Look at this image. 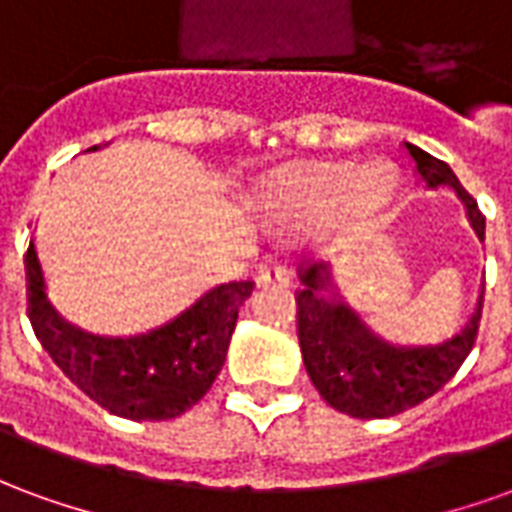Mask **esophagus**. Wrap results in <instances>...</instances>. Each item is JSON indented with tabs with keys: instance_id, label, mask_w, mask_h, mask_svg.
<instances>
[{
	"instance_id": "obj_1",
	"label": "esophagus",
	"mask_w": 512,
	"mask_h": 512,
	"mask_svg": "<svg viewBox=\"0 0 512 512\" xmlns=\"http://www.w3.org/2000/svg\"><path fill=\"white\" fill-rule=\"evenodd\" d=\"M290 282V266L285 260H266L260 274H257V285H288Z\"/></svg>"
}]
</instances>
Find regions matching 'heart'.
Masks as SVG:
<instances>
[{
  "mask_svg": "<svg viewBox=\"0 0 512 512\" xmlns=\"http://www.w3.org/2000/svg\"><path fill=\"white\" fill-rule=\"evenodd\" d=\"M279 205L301 222H318L332 211H343L351 222H367L389 191L381 167H307L290 172L277 183Z\"/></svg>",
  "mask_w": 512,
  "mask_h": 512,
  "instance_id": "obj_1",
  "label": "heart"
}]
</instances>
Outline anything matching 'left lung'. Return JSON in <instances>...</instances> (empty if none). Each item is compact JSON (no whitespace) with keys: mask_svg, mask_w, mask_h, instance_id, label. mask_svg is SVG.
I'll return each instance as SVG.
<instances>
[{"mask_svg":"<svg viewBox=\"0 0 512 512\" xmlns=\"http://www.w3.org/2000/svg\"><path fill=\"white\" fill-rule=\"evenodd\" d=\"M417 172L430 189L452 186L469 211L472 227L485 238V216L461 180L444 161L408 145ZM301 288L296 290V332L301 356L312 384L337 411L356 419H384L419 406L447 384L474 348L483 293L472 318L447 340L428 345H395L359 321L343 301L326 296L329 271L321 260H304L299 268Z\"/></svg>","mask_w":512,"mask_h":512,"instance_id":"8db88e82","label":"left lung"}]
</instances>
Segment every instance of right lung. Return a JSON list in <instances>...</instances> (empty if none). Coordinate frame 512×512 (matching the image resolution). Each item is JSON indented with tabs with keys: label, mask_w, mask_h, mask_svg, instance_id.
I'll use <instances>...</instances> for the list:
<instances>
[{
	"label": "right lung",
	"mask_w": 512,
	"mask_h": 512,
	"mask_svg": "<svg viewBox=\"0 0 512 512\" xmlns=\"http://www.w3.org/2000/svg\"><path fill=\"white\" fill-rule=\"evenodd\" d=\"M95 150V147H90ZM27 315L40 345L84 395L126 419H175L219 376L252 279L224 282L158 329L136 337H95L73 329L43 293L38 252L29 241Z\"/></svg>",
	"instance_id": "right-lung-1"
}]
</instances>
